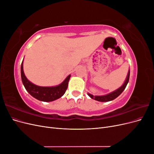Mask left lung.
I'll list each match as a JSON object with an SVG mask.
<instances>
[{"label": "left lung", "mask_w": 154, "mask_h": 154, "mask_svg": "<svg viewBox=\"0 0 154 154\" xmlns=\"http://www.w3.org/2000/svg\"><path fill=\"white\" fill-rule=\"evenodd\" d=\"M129 78H130V70L128 72L127 78H126V80L125 81L122 87H120L119 88H118L117 90H116L114 92H110V93H109V94L105 95V96H94L93 95L89 94V93H88V95L92 99H94V100H95L96 101H98L105 102V101H109L113 100L116 99L117 97H118L125 90V88L127 85V83H128Z\"/></svg>", "instance_id": "1"}]
</instances>
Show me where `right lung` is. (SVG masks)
Returning <instances> with one entry per match:
<instances>
[{
    "mask_svg": "<svg viewBox=\"0 0 154 154\" xmlns=\"http://www.w3.org/2000/svg\"><path fill=\"white\" fill-rule=\"evenodd\" d=\"M71 75H69L61 84L55 87H40L36 85L27 80L23 70V62L21 64V78L26 91L40 101H53L61 97L66 92Z\"/></svg>",
    "mask_w": 154,
    "mask_h": 154,
    "instance_id": "obj_1",
    "label": "right lung"
}]
</instances>
